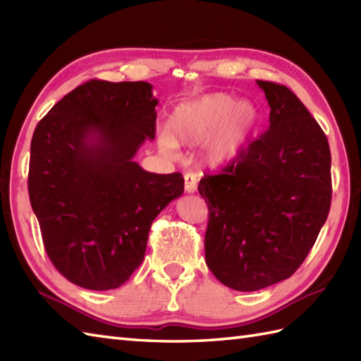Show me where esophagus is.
Returning a JSON list of instances; mask_svg holds the SVG:
<instances>
[{
  "instance_id": "esophagus-1",
  "label": "esophagus",
  "mask_w": 361,
  "mask_h": 361,
  "mask_svg": "<svg viewBox=\"0 0 361 361\" xmlns=\"http://www.w3.org/2000/svg\"><path fill=\"white\" fill-rule=\"evenodd\" d=\"M185 190L188 194H194L197 190V175L186 173L185 175Z\"/></svg>"
}]
</instances>
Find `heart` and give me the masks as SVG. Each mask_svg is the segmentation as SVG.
<instances>
[{"label": "heart", "mask_w": 361, "mask_h": 361, "mask_svg": "<svg viewBox=\"0 0 361 361\" xmlns=\"http://www.w3.org/2000/svg\"><path fill=\"white\" fill-rule=\"evenodd\" d=\"M259 121L256 106L239 102L231 94L214 93L175 106L167 132L159 144L167 153L176 152V142L194 145L211 136L204 145L203 158L211 166H220L239 155Z\"/></svg>", "instance_id": "1"}]
</instances>
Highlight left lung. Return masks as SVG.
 I'll return each mask as SVG.
<instances>
[{"instance_id": "left-lung-1", "label": "left lung", "mask_w": 361, "mask_h": 361, "mask_svg": "<svg viewBox=\"0 0 361 361\" xmlns=\"http://www.w3.org/2000/svg\"><path fill=\"white\" fill-rule=\"evenodd\" d=\"M270 127L198 192L209 209L206 265L224 286L255 291L290 278L315 245L332 202L331 149L293 91L257 80Z\"/></svg>"}]
</instances>
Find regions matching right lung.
I'll use <instances>...</instances> for the list:
<instances>
[{
    "mask_svg": "<svg viewBox=\"0 0 361 361\" xmlns=\"http://www.w3.org/2000/svg\"><path fill=\"white\" fill-rule=\"evenodd\" d=\"M158 101L147 82L88 80L38 122L27 189L46 255L88 290L121 287L141 265L152 221L185 190L180 172L133 161L155 137Z\"/></svg>",
    "mask_w": 361,
    "mask_h": 361,
    "instance_id": "right-lung-1",
    "label": "right lung"
}]
</instances>
